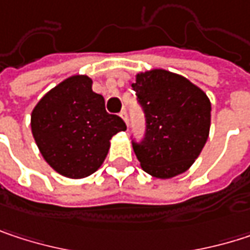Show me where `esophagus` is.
<instances>
[{
    "label": "esophagus",
    "instance_id": "obj_1",
    "mask_svg": "<svg viewBox=\"0 0 250 250\" xmlns=\"http://www.w3.org/2000/svg\"><path fill=\"white\" fill-rule=\"evenodd\" d=\"M120 117H122V119H123V120H125V123L127 125H128V117H127V113H125V110H123V111H122V113H120Z\"/></svg>",
    "mask_w": 250,
    "mask_h": 250
}]
</instances>
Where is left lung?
<instances>
[{
  "instance_id": "8db88e82",
  "label": "left lung",
  "mask_w": 250,
  "mask_h": 250,
  "mask_svg": "<svg viewBox=\"0 0 250 250\" xmlns=\"http://www.w3.org/2000/svg\"><path fill=\"white\" fill-rule=\"evenodd\" d=\"M131 86L147 123L143 143L133 146L142 169L159 179L187 172L210 134V98L185 76L165 69L136 74Z\"/></svg>"
}]
</instances>
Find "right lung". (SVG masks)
Segmentation results:
<instances>
[{"mask_svg": "<svg viewBox=\"0 0 250 250\" xmlns=\"http://www.w3.org/2000/svg\"><path fill=\"white\" fill-rule=\"evenodd\" d=\"M31 133L43 159L71 179L92 175L103 165L111 137L125 122L105 111L92 79L72 75L47 91L31 110Z\"/></svg>", "mask_w": 250, "mask_h": 250, "instance_id": "add662e5", "label": "right lung"}]
</instances>
